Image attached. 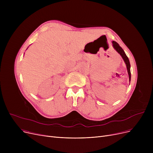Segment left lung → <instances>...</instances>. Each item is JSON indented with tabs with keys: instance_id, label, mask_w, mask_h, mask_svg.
I'll return each instance as SVG.
<instances>
[{
	"instance_id": "8db88e82",
	"label": "left lung",
	"mask_w": 153,
	"mask_h": 153,
	"mask_svg": "<svg viewBox=\"0 0 153 153\" xmlns=\"http://www.w3.org/2000/svg\"><path fill=\"white\" fill-rule=\"evenodd\" d=\"M112 45H113V47L114 49L120 54V56H122L123 59L124 60V62L126 64V69H127V71H128V76H129V81H131V71H130V61L128 58L127 57V56L126 55L125 51H123V50L121 46H120V45L115 41H112Z\"/></svg>"
}]
</instances>
